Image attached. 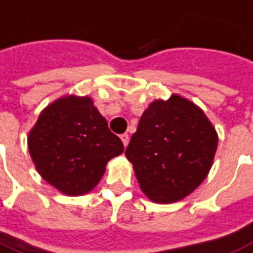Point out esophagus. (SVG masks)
Returning <instances> with one entry per match:
<instances>
[{
  "mask_svg": "<svg viewBox=\"0 0 253 253\" xmlns=\"http://www.w3.org/2000/svg\"><path fill=\"white\" fill-rule=\"evenodd\" d=\"M120 138H121V141H123V144H124V147H126L129 142V134L128 133H123L121 136H120Z\"/></svg>",
  "mask_w": 253,
  "mask_h": 253,
  "instance_id": "34e87169",
  "label": "esophagus"
}]
</instances>
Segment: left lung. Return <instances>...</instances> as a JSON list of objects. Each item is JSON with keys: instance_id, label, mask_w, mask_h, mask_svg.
I'll use <instances>...</instances> for the list:
<instances>
[{"instance_id": "8db88e82", "label": "left lung", "mask_w": 253, "mask_h": 253, "mask_svg": "<svg viewBox=\"0 0 253 253\" xmlns=\"http://www.w3.org/2000/svg\"><path fill=\"white\" fill-rule=\"evenodd\" d=\"M217 149V134L204 112L173 94L148 106L125 156L140 188L155 203L181 200L200 185Z\"/></svg>"}]
</instances>
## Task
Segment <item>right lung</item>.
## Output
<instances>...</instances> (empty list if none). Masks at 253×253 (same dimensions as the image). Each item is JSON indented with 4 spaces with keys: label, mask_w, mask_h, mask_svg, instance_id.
I'll list each match as a JSON object with an SVG mask.
<instances>
[{
    "label": "right lung",
    "mask_w": 253,
    "mask_h": 253,
    "mask_svg": "<svg viewBox=\"0 0 253 253\" xmlns=\"http://www.w3.org/2000/svg\"><path fill=\"white\" fill-rule=\"evenodd\" d=\"M28 147L39 173L58 191H92L108 161L124 152L89 97H62L46 106L30 130Z\"/></svg>",
    "instance_id": "obj_1"
}]
</instances>
